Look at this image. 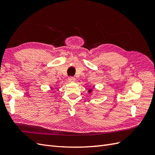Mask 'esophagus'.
Here are the masks:
<instances>
[{
  "mask_svg": "<svg viewBox=\"0 0 155 155\" xmlns=\"http://www.w3.org/2000/svg\"><path fill=\"white\" fill-rule=\"evenodd\" d=\"M68 81L70 82H74V81H75V78H73V77H69L68 78Z\"/></svg>",
  "mask_w": 155,
  "mask_h": 155,
  "instance_id": "1",
  "label": "esophagus"
}]
</instances>
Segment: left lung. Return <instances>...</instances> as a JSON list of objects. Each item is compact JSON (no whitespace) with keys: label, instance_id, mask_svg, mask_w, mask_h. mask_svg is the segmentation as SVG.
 <instances>
[{"label":"left lung","instance_id":"8db88e82","mask_svg":"<svg viewBox=\"0 0 155 155\" xmlns=\"http://www.w3.org/2000/svg\"><path fill=\"white\" fill-rule=\"evenodd\" d=\"M92 88H91V89H89L88 91V92L89 94H91V93L92 92Z\"/></svg>","mask_w":155,"mask_h":155}]
</instances>
